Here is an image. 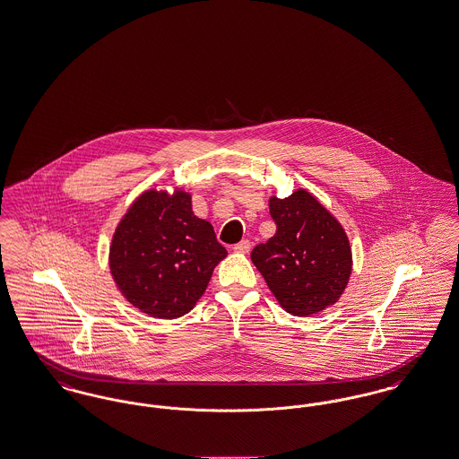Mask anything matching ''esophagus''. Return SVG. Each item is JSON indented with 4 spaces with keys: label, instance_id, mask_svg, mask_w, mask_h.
Listing matches in <instances>:
<instances>
[{
    "label": "esophagus",
    "instance_id": "1",
    "mask_svg": "<svg viewBox=\"0 0 459 459\" xmlns=\"http://www.w3.org/2000/svg\"><path fill=\"white\" fill-rule=\"evenodd\" d=\"M234 251L236 253H242V255L249 253L251 251V242L249 240H240L238 244H234Z\"/></svg>",
    "mask_w": 459,
    "mask_h": 459
}]
</instances>
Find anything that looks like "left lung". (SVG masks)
I'll return each mask as SVG.
<instances>
[{
  "instance_id": "left-lung-1",
  "label": "left lung",
  "mask_w": 459,
  "mask_h": 459,
  "mask_svg": "<svg viewBox=\"0 0 459 459\" xmlns=\"http://www.w3.org/2000/svg\"><path fill=\"white\" fill-rule=\"evenodd\" d=\"M273 238L251 260L287 313L307 316L333 305L350 281L352 258L341 223L305 189L270 197Z\"/></svg>"
}]
</instances>
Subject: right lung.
I'll return each instance as SVG.
<instances>
[{"mask_svg":"<svg viewBox=\"0 0 459 459\" xmlns=\"http://www.w3.org/2000/svg\"><path fill=\"white\" fill-rule=\"evenodd\" d=\"M225 256L212 223L193 213L191 195L152 189L118 223L109 270L131 305L154 318H178L195 307Z\"/></svg>","mask_w":459,"mask_h":459,"instance_id":"1","label":"right lung"}]
</instances>
